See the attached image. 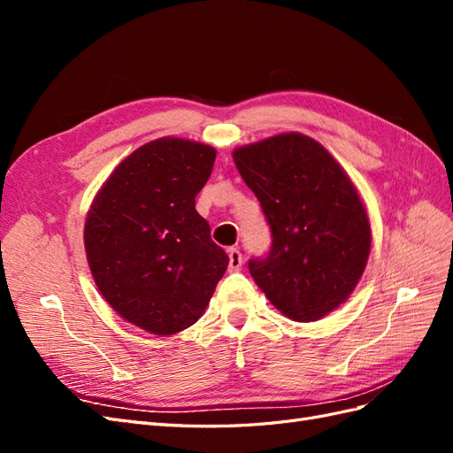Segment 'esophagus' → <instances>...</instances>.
Masks as SVG:
<instances>
[{
	"mask_svg": "<svg viewBox=\"0 0 453 453\" xmlns=\"http://www.w3.org/2000/svg\"><path fill=\"white\" fill-rule=\"evenodd\" d=\"M242 253L238 248L228 250V272H240L242 270Z\"/></svg>",
	"mask_w": 453,
	"mask_h": 453,
	"instance_id": "1",
	"label": "esophagus"
}]
</instances>
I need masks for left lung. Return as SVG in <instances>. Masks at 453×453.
Here are the masks:
<instances>
[{"instance_id": "8db88e82", "label": "left lung", "mask_w": 453, "mask_h": 453, "mask_svg": "<svg viewBox=\"0 0 453 453\" xmlns=\"http://www.w3.org/2000/svg\"><path fill=\"white\" fill-rule=\"evenodd\" d=\"M236 168L272 228V250L250 260L260 291L285 318L318 321L357 287L372 243L346 170L310 135L285 132L236 147Z\"/></svg>"}]
</instances>
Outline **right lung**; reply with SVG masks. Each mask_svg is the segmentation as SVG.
Returning a JSON list of instances; mask_svg holds the SVG:
<instances>
[{
  "label": "right lung",
  "mask_w": 453,
  "mask_h": 453,
  "mask_svg": "<svg viewBox=\"0 0 453 453\" xmlns=\"http://www.w3.org/2000/svg\"><path fill=\"white\" fill-rule=\"evenodd\" d=\"M215 155L193 140L149 142L111 172L87 213L96 287L122 319L150 334L195 325L228 266L195 208Z\"/></svg>",
  "instance_id": "add662e5"
}]
</instances>
